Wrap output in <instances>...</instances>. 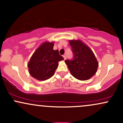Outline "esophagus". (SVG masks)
I'll return each mask as SVG.
<instances>
[{
  "label": "esophagus",
  "instance_id": "obj_1",
  "mask_svg": "<svg viewBox=\"0 0 123 123\" xmlns=\"http://www.w3.org/2000/svg\"><path fill=\"white\" fill-rule=\"evenodd\" d=\"M63 58H64L65 60L66 59V55H63Z\"/></svg>",
  "mask_w": 123,
  "mask_h": 123
}]
</instances>
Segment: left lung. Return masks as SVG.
Listing matches in <instances>:
<instances>
[{"mask_svg":"<svg viewBox=\"0 0 123 123\" xmlns=\"http://www.w3.org/2000/svg\"><path fill=\"white\" fill-rule=\"evenodd\" d=\"M73 58L65 61L71 74L77 79L87 80L95 74L98 63L92 50L80 40H70Z\"/></svg>","mask_w":123,"mask_h":123,"instance_id":"8db88e82","label":"left lung"}]
</instances>
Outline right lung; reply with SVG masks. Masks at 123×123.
<instances>
[{
	"label": "right lung",
	"instance_id": "add662e5",
	"mask_svg": "<svg viewBox=\"0 0 123 123\" xmlns=\"http://www.w3.org/2000/svg\"><path fill=\"white\" fill-rule=\"evenodd\" d=\"M54 43L44 42L32 55L28 64L29 73L39 80L49 79L54 74L58 62L63 58L58 50H54Z\"/></svg>",
	"mask_w": 123,
	"mask_h": 123
}]
</instances>
